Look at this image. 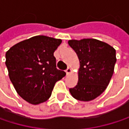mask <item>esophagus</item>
Returning a JSON list of instances; mask_svg holds the SVG:
<instances>
[{"label":"esophagus","mask_w":129,"mask_h":129,"mask_svg":"<svg viewBox=\"0 0 129 129\" xmlns=\"http://www.w3.org/2000/svg\"><path fill=\"white\" fill-rule=\"evenodd\" d=\"M71 72H72V69H71V68H69V67H68V68H67V69L66 70V75H69V74H70Z\"/></svg>","instance_id":"esophagus-1"}]
</instances>
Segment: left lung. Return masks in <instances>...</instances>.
Listing matches in <instances>:
<instances>
[{"label": "left lung", "instance_id": "8db88e82", "mask_svg": "<svg viewBox=\"0 0 129 129\" xmlns=\"http://www.w3.org/2000/svg\"><path fill=\"white\" fill-rule=\"evenodd\" d=\"M68 43L80 61L78 84L69 92L77 100H93L109 84L116 61V50L95 39H72Z\"/></svg>", "mask_w": 129, "mask_h": 129}]
</instances>
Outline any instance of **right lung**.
Segmentation results:
<instances>
[{"instance_id": "right-lung-1", "label": "right lung", "mask_w": 129, "mask_h": 129, "mask_svg": "<svg viewBox=\"0 0 129 129\" xmlns=\"http://www.w3.org/2000/svg\"><path fill=\"white\" fill-rule=\"evenodd\" d=\"M62 40L36 36L21 41L6 53L9 77L17 93L25 101L38 105L47 101L64 71L56 68L54 51Z\"/></svg>"}]
</instances>
